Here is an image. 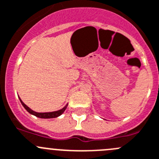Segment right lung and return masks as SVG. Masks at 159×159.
Returning a JSON list of instances; mask_svg holds the SVG:
<instances>
[{
    "mask_svg": "<svg viewBox=\"0 0 159 159\" xmlns=\"http://www.w3.org/2000/svg\"><path fill=\"white\" fill-rule=\"evenodd\" d=\"M19 98V97H18ZM20 99V102H21V105H22L23 106H24L25 109H26V110L28 111V112H29L30 114H32V115H34L36 117H39V118H43V119H50V118H56V117L59 116H61V114L63 113V112L65 111V109H67V104L65 106H64L63 109H60V110H57V111H54V112H35V111L32 110V109H30L29 107H28L27 106H26L24 102H23L22 101H21V98H19Z\"/></svg>",
    "mask_w": 159,
    "mask_h": 159,
    "instance_id": "1",
    "label": "right lung"
}]
</instances>
